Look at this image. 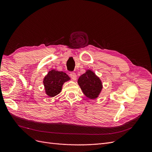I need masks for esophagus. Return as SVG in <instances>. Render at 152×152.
Masks as SVG:
<instances>
[{"label":"esophagus","instance_id":"1","mask_svg":"<svg viewBox=\"0 0 152 152\" xmlns=\"http://www.w3.org/2000/svg\"><path fill=\"white\" fill-rule=\"evenodd\" d=\"M69 76L72 78V79H73V80H76V79H77V76H76V73H73V72H71V73H70Z\"/></svg>","mask_w":152,"mask_h":152}]
</instances>
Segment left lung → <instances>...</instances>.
<instances>
[{
	"mask_svg": "<svg viewBox=\"0 0 152 152\" xmlns=\"http://www.w3.org/2000/svg\"><path fill=\"white\" fill-rule=\"evenodd\" d=\"M77 83L84 94L90 99H97L103 88L100 79L91 69H87L79 77Z\"/></svg>",
	"mask_w": 152,
	"mask_h": 152,
	"instance_id": "left-lung-1",
	"label": "left lung"
}]
</instances>
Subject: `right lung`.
I'll list each match as a JSON object with an SVG mask.
<instances>
[{
    "mask_svg": "<svg viewBox=\"0 0 152 152\" xmlns=\"http://www.w3.org/2000/svg\"><path fill=\"white\" fill-rule=\"evenodd\" d=\"M69 80L70 77L63 71H49L43 80L45 94L50 97L56 96L61 92L63 84Z\"/></svg>",
    "mask_w": 152,
    "mask_h": 152,
    "instance_id": "add662e5",
    "label": "right lung"
}]
</instances>
